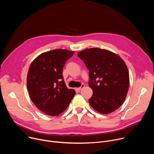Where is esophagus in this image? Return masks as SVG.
Masks as SVG:
<instances>
[{"instance_id":"1","label":"esophagus","mask_w":154,"mask_h":154,"mask_svg":"<svg viewBox=\"0 0 154 154\" xmlns=\"http://www.w3.org/2000/svg\"><path fill=\"white\" fill-rule=\"evenodd\" d=\"M84 86H85V85H84V84H82L80 88H75V91H80L83 88H84Z\"/></svg>"}]
</instances>
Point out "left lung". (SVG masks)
<instances>
[{"label":"left lung","instance_id":"obj_1","mask_svg":"<svg viewBox=\"0 0 154 154\" xmlns=\"http://www.w3.org/2000/svg\"><path fill=\"white\" fill-rule=\"evenodd\" d=\"M89 70L93 90L90 105L97 112L108 114L123 103L129 87V73L124 61L111 51L99 48L78 52Z\"/></svg>","mask_w":154,"mask_h":154}]
</instances>
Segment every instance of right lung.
Here are the masks:
<instances>
[{
    "mask_svg": "<svg viewBox=\"0 0 154 154\" xmlns=\"http://www.w3.org/2000/svg\"><path fill=\"white\" fill-rule=\"evenodd\" d=\"M74 51L55 49L38 55L30 64L27 77L30 97L35 105L48 115L55 116L68 108L75 91L68 89L63 68Z\"/></svg>",
    "mask_w": 154,
    "mask_h": 154,
    "instance_id": "1",
    "label": "right lung"
}]
</instances>
